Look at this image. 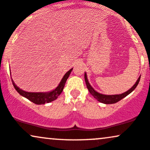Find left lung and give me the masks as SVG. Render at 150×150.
Wrapping results in <instances>:
<instances>
[{
    "label": "left lung",
    "mask_w": 150,
    "mask_h": 150,
    "mask_svg": "<svg viewBox=\"0 0 150 150\" xmlns=\"http://www.w3.org/2000/svg\"><path fill=\"white\" fill-rule=\"evenodd\" d=\"M140 76H139V78L137 80V81L133 85L132 87L128 90V91L125 92L122 94H119V95H104V94H101V93L97 92L96 90H94V88L91 86V84L89 83L88 80L87 78V74L86 73H85L84 74V78H85V81H86V86H87V88L88 89L90 93H91L92 96L94 97L96 99L99 101L100 103H104V104H114L117 102L120 101L121 100H122L123 98H124L125 97H126L128 95H129L130 93L133 92V91L135 89V88L137 87L138 84L139 83V81H140Z\"/></svg>",
    "instance_id": "left-lung-1"
}]
</instances>
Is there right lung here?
Segmentation results:
<instances>
[{"label":"right lung","mask_w":150,"mask_h":150,"mask_svg":"<svg viewBox=\"0 0 150 150\" xmlns=\"http://www.w3.org/2000/svg\"><path fill=\"white\" fill-rule=\"evenodd\" d=\"M72 69H73V68H71V69L69 70V71L65 74L64 76H63V78L62 79V80L60 81V82H59V85L57 86V87L56 88H54V90H52V91H50V92H26V91H23V90L19 88V87H17V86L15 85V82L13 81L12 79V82L15 90L18 92V93H19V95H21L22 96L26 98V99L30 100V101L32 102V103L36 104V105H44V104L49 103H50V102L56 100L57 98V97L61 94L63 89H64L65 83H66L68 77L69 76V74H71Z\"/></svg>","instance_id":"1"}]
</instances>
